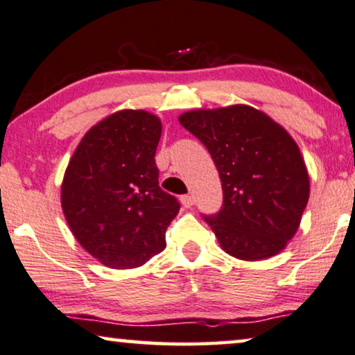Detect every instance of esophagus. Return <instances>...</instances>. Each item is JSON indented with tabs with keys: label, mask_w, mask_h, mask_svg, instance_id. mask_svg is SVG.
<instances>
[{
	"label": "esophagus",
	"mask_w": 355,
	"mask_h": 355,
	"mask_svg": "<svg viewBox=\"0 0 355 355\" xmlns=\"http://www.w3.org/2000/svg\"><path fill=\"white\" fill-rule=\"evenodd\" d=\"M180 201H182L183 207H191L194 204L193 196H189V194H183V196H180Z\"/></svg>",
	"instance_id": "34e87169"
}]
</instances>
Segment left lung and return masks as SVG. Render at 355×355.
<instances>
[{
    "mask_svg": "<svg viewBox=\"0 0 355 355\" xmlns=\"http://www.w3.org/2000/svg\"><path fill=\"white\" fill-rule=\"evenodd\" d=\"M180 123L207 148L220 175V211L202 214L220 246L243 261L282 251L309 201L306 164L286 130L249 106L184 112Z\"/></svg>",
    "mask_w": 355,
    "mask_h": 355,
    "instance_id": "obj_1",
    "label": "left lung"
}]
</instances>
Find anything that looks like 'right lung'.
<instances>
[{
    "mask_svg": "<svg viewBox=\"0 0 355 355\" xmlns=\"http://www.w3.org/2000/svg\"><path fill=\"white\" fill-rule=\"evenodd\" d=\"M161 121L121 111L85 135L64 175L61 201L77 241L104 266H143L166 248L180 202L159 187Z\"/></svg>",
    "mask_w": 355,
    "mask_h": 355,
    "instance_id": "add662e5",
    "label": "right lung"
}]
</instances>
